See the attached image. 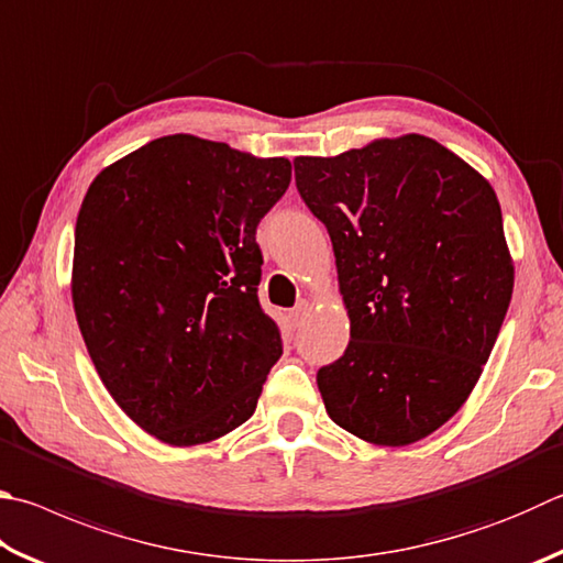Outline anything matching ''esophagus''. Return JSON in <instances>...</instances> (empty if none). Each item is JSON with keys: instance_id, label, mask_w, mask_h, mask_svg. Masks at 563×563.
<instances>
[{"instance_id": "1", "label": "esophagus", "mask_w": 563, "mask_h": 563, "mask_svg": "<svg viewBox=\"0 0 563 563\" xmlns=\"http://www.w3.org/2000/svg\"><path fill=\"white\" fill-rule=\"evenodd\" d=\"M308 314H310V302H305V300L295 305V310L290 312V317H292V322H295V324H300Z\"/></svg>"}]
</instances>
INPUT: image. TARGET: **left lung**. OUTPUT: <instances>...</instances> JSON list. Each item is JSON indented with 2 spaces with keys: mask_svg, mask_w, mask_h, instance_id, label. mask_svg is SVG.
Segmentation results:
<instances>
[{
  "mask_svg": "<svg viewBox=\"0 0 563 563\" xmlns=\"http://www.w3.org/2000/svg\"><path fill=\"white\" fill-rule=\"evenodd\" d=\"M292 165L350 317L344 354L317 372L327 413L366 443L421 441L473 394L512 300L497 194L416 132Z\"/></svg>",
  "mask_w": 563,
  "mask_h": 563,
  "instance_id": "left-lung-1",
  "label": "left lung"
}]
</instances>
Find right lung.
Returning <instances> with one entry per match:
<instances>
[{"label":"right lung","instance_id":"add662e5","mask_svg":"<svg viewBox=\"0 0 563 563\" xmlns=\"http://www.w3.org/2000/svg\"><path fill=\"white\" fill-rule=\"evenodd\" d=\"M285 157L167 135L108 165L76 221L70 298L100 382L142 431L189 448L253 416L280 332L261 310L255 227Z\"/></svg>","mask_w":563,"mask_h":563}]
</instances>
